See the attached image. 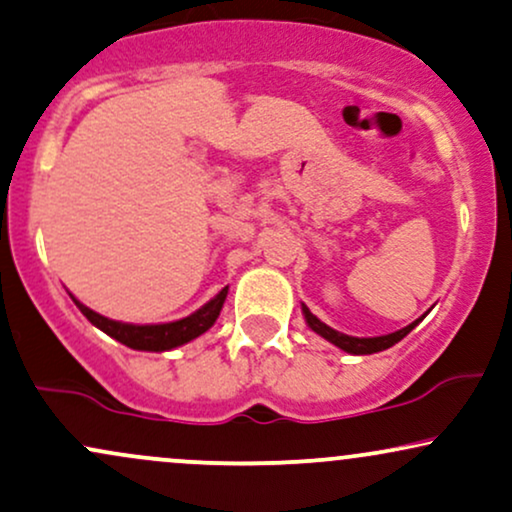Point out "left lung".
<instances>
[{
	"label": "left lung",
	"mask_w": 512,
	"mask_h": 512,
	"mask_svg": "<svg viewBox=\"0 0 512 512\" xmlns=\"http://www.w3.org/2000/svg\"><path fill=\"white\" fill-rule=\"evenodd\" d=\"M303 315H305V322H308V327L313 332L320 334V337H325L327 342H332L334 346H339V349H344L346 354H356V356H363V354H378V351H385L390 349V346H395L399 339H404L407 334L414 330L416 325H419V320L411 322V325L404 327V330H397L392 334H383V337H349V334H342L337 330H332V327H327L325 322H320L317 317L310 313L308 308L303 305Z\"/></svg>",
	"instance_id": "obj_1"
}]
</instances>
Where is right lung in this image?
I'll return each instance as SVG.
<instances>
[{"label":"right lung","instance_id":"right-lung-1","mask_svg":"<svg viewBox=\"0 0 512 512\" xmlns=\"http://www.w3.org/2000/svg\"><path fill=\"white\" fill-rule=\"evenodd\" d=\"M226 289H221L216 293L214 298L207 305L192 313L190 317H182V320L175 322H166V325H127V322H117V320H108V317L93 313L91 308H86L84 303H79L74 298L76 308L81 310L88 317L91 325H96L98 330H103L105 334L117 339L120 344L129 346V349H137V351H168L175 349V346L192 342V339L199 337L209 330L211 325L216 322L219 317L223 301H226Z\"/></svg>","mask_w":512,"mask_h":512}]
</instances>
